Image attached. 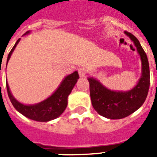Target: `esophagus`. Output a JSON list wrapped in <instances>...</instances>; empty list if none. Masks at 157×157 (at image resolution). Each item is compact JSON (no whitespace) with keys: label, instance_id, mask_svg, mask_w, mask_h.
I'll use <instances>...</instances> for the list:
<instances>
[{"label":"esophagus","instance_id":"obj_1","mask_svg":"<svg viewBox=\"0 0 157 157\" xmlns=\"http://www.w3.org/2000/svg\"><path fill=\"white\" fill-rule=\"evenodd\" d=\"M78 73L81 77H85L86 75V70L84 67H80L78 69Z\"/></svg>","mask_w":157,"mask_h":157}]
</instances>
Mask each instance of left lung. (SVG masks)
Masks as SVG:
<instances>
[{
	"instance_id": "obj_1",
	"label": "left lung",
	"mask_w": 157,
	"mask_h": 157,
	"mask_svg": "<svg viewBox=\"0 0 157 157\" xmlns=\"http://www.w3.org/2000/svg\"><path fill=\"white\" fill-rule=\"evenodd\" d=\"M125 34L134 42L141 58L142 75L138 84L128 92H113L104 87L96 79L88 78L93 108L100 115L110 119L125 118L135 112L145 101L150 87V68L146 54L135 36L127 31Z\"/></svg>"
}]
</instances>
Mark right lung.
<instances>
[{
  "label": "right lung",
  "instance_id": "add662e5",
  "mask_svg": "<svg viewBox=\"0 0 157 157\" xmlns=\"http://www.w3.org/2000/svg\"><path fill=\"white\" fill-rule=\"evenodd\" d=\"M28 33L29 32H27L26 33ZM19 40L20 39H18L15 45L13 46V48H12V50L9 53L7 62L13 50L15 49L17 44H18ZM7 62H6V65H7ZM78 79L79 75L77 71L73 72L71 75H67L64 79V81L61 82L59 88L55 91V93L51 97H49L46 100L35 105H24L17 102L12 97L8 85L6 84L7 94L13 107L19 113H21L22 115L35 121L47 122L58 118L59 116L61 115L62 113L65 111L67 106V98L71 92V90L75 85V83L77 82Z\"/></svg>",
  "mask_w": 157,
  "mask_h": 157
}]
</instances>
